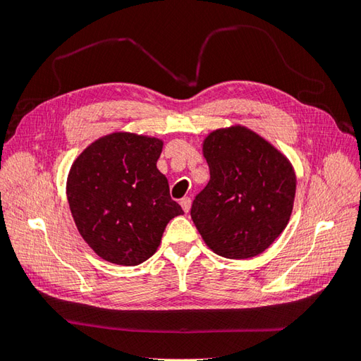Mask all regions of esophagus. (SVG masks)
Masks as SVG:
<instances>
[{
    "label": "esophagus",
    "instance_id": "34e87169",
    "mask_svg": "<svg viewBox=\"0 0 361 361\" xmlns=\"http://www.w3.org/2000/svg\"><path fill=\"white\" fill-rule=\"evenodd\" d=\"M180 204H181L183 211H185V212H189V209H190V204H192V200H190L189 197H185V198H181V200H180Z\"/></svg>",
    "mask_w": 361,
    "mask_h": 361
}]
</instances>
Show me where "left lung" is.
<instances>
[{"instance_id": "8db88e82", "label": "left lung", "mask_w": 361, "mask_h": 361, "mask_svg": "<svg viewBox=\"0 0 361 361\" xmlns=\"http://www.w3.org/2000/svg\"><path fill=\"white\" fill-rule=\"evenodd\" d=\"M202 150L211 178L192 203L194 225L221 257L259 256L286 229L293 211V166L245 126L214 130Z\"/></svg>"}]
</instances>
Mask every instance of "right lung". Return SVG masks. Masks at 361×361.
Listing matches in <instances>:
<instances>
[{
	"instance_id": "obj_1",
	"label": "right lung",
	"mask_w": 361,
	"mask_h": 361,
	"mask_svg": "<svg viewBox=\"0 0 361 361\" xmlns=\"http://www.w3.org/2000/svg\"><path fill=\"white\" fill-rule=\"evenodd\" d=\"M163 140L114 132L74 159L66 195L82 239L99 257L140 265L157 252L169 221L185 214L157 161Z\"/></svg>"
}]
</instances>
